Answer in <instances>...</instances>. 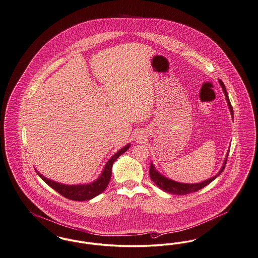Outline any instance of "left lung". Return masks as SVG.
Listing matches in <instances>:
<instances>
[{
  "label": "left lung",
  "instance_id": "1",
  "mask_svg": "<svg viewBox=\"0 0 258 258\" xmlns=\"http://www.w3.org/2000/svg\"><path fill=\"white\" fill-rule=\"evenodd\" d=\"M219 83L223 89L224 91V94H225V97H226V101H227L228 106L230 109V112H231V115H232V118H234V112H233V107L230 103V100H229V96H228L227 91H226V88L223 84V82L221 80H219ZM229 153H227L226 155V158L224 160V163H223V166L221 167L220 171L212 176V178L210 179H207L205 181L200 182V183H195V184H188V183H180V182L173 181L171 179H168L167 177L163 176L161 173H159L155 167L153 166V164L151 163V166H150V169H149V173H150V177H151L152 181L154 182L160 189H162L163 191L167 192V193H170V194H173V195H186V194H189V193H193V192H196L198 190L204 188L205 186H207L208 184H210L211 182L213 181L218 175H220V173L223 171V169L225 168L226 166V163H227V158Z\"/></svg>",
  "mask_w": 258,
  "mask_h": 258
}]
</instances>
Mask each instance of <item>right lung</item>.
<instances>
[{"label":"right lung","instance_id":"add662e5","mask_svg":"<svg viewBox=\"0 0 258 258\" xmlns=\"http://www.w3.org/2000/svg\"><path fill=\"white\" fill-rule=\"evenodd\" d=\"M130 144L121 148V150L117 152L115 155L111 157V159L107 162L104 169L100 176L90 184H83V185H65L58 182L52 181L50 179H47L42 174H40L38 171L37 173L39 176L46 182L48 186H50L52 189H54L56 192H58L63 197L67 198L69 200L73 201H88L92 198L96 197L97 195L101 194L108 186V183L111 179L112 174V166L114 162L130 148Z\"/></svg>","mask_w":258,"mask_h":258}]
</instances>
